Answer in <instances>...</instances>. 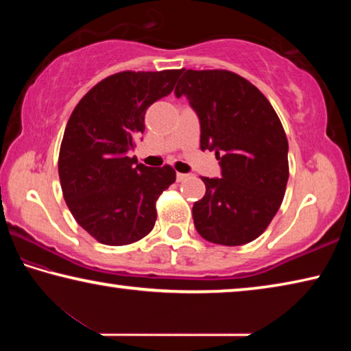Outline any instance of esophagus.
Listing matches in <instances>:
<instances>
[{"instance_id": "esophagus-1", "label": "esophagus", "mask_w": 351, "mask_h": 351, "mask_svg": "<svg viewBox=\"0 0 351 351\" xmlns=\"http://www.w3.org/2000/svg\"><path fill=\"white\" fill-rule=\"evenodd\" d=\"M176 180L180 181V182H182V181L189 180V175H186V173H178V175H176Z\"/></svg>"}]
</instances>
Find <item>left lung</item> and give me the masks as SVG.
<instances>
[{
  "label": "left lung",
  "instance_id": "8db88e82",
  "mask_svg": "<svg viewBox=\"0 0 351 351\" xmlns=\"http://www.w3.org/2000/svg\"><path fill=\"white\" fill-rule=\"evenodd\" d=\"M176 97L186 96L201 125V150L215 152L223 178H206L193 204L204 240L251 243L280 207L289 178L288 139L269 100L245 77L226 69H181Z\"/></svg>",
  "mask_w": 351,
  "mask_h": 351
}]
</instances>
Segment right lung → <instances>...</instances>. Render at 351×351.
<instances>
[{
  "label": "right lung",
  "mask_w": 351,
  "mask_h": 351,
  "mask_svg": "<svg viewBox=\"0 0 351 351\" xmlns=\"http://www.w3.org/2000/svg\"><path fill=\"white\" fill-rule=\"evenodd\" d=\"M181 69L122 71L93 86L71 114L58 154L63 198L94 240L108 246L139 241L156 223V201L176 181L127 156L145 130V111L169 96Z\"/></svg>",
  "instance_id": "right-lung-1"
}]
</instances>
